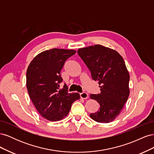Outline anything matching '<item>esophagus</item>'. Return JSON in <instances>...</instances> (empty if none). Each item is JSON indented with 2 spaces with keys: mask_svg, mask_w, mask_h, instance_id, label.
<instances>
[{
  "mask_svg": "<svg viewBox=\"0 0 154 154\" xmlns=\"http://www.w3.org/2000/svg\"><path fill=\"white\" fill-rule=\"evenodd\" d=\"M80 97H81V98L85 100V99H87V97H88V94H87V92H83L82 93H80Z\"/></svg>",
  "mask_w": 154,
  "mask_h": 154,
  "instance_id": "obj_1",
  "label": "esophagus"
}]
</instances>
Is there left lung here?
<instances>
[{
  "instance_id": "1",
  "label": "left lung",
  "mask_w": 154,
  "mask_h": 154,
  "mask_svg": "<svg viewBox=\"0 0 154 154\" xmlns=\"http://www.w3.org/2000/svg\"><path fill=\"white\" fill-rule=\"evenodd\" d=\"M78 54L90 70L92 78L98 81L101 92L90 94L100 105L90 114L95 122L114 121L123 110L130 94V75L123 58L117 51L101 45L80 48Z\"/></svg>"
}]
</instances>
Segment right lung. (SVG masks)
Instances as JSON below:
<instances>
[{"instance_id": "add662e5", "label": "right lung", "mask_w": 154, "mask_h": 154, "mask_svg": "<svg viewBox=\"0 0 154 154\" xmlns=\"http://www.w3.org/2000/svg\"><path fill=\"white\" fill-rule=\"evenodd\" d=\"M72 49L54 48L43 51L32 59L27 69L26 86L30 98L39 114L51 122L66 117L74 101L80 98L77 92L69 93L60 72L66 60L76 53Z\"/></svg>"}]
</instances>
